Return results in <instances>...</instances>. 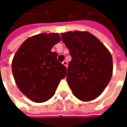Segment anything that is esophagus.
Segmentation results:
<instances>
[{"label": "esophagus", "mask_w": 127, "mask_h": 127, "mask_svg": "<svg viewBox=\"0 0 127 127\" xmlns=\"http://www.w3.org/2000/svg\"><path fill=\"white\" fill-rule=\"evenodd\" d=\"M63 64L66 67H67V66H68V63L66 61H64L63 62Z\"/></svg>", "instance_id": "1"}]
</instances>
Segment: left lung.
Segmentation results:
<instances>
[{
	"label": "left lung",
	"mask_w": 127,
	"mask_h": 127,
	"mask_svg": "<svg viewBox=\"0 0 127 127\" xmlns=\"http://www.w3.org/2000/svg\"><path fill=\"white\" fill-rule=\"evenodd\" d=\"M70 51L66 80L74 95L80 100L94 99L108 85L113 73L111 55L94 35L86 32L61 33Z\"/></svg>",
	"instance_id": "8db88e82"
}]
</instances>
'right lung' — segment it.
<instances>
[{"instance_id":"1","label":"right lung","mask_w":127,"mask_h":127,"mask_svg":"<svg viewBox=\"0 0 127 127\" xmlns=\"http://www.w3.org/2000/svg\"><path fill=\"white\" fill-rule=\"evenodd\" d=\"M59 33H41L23 43L15 54L12 70L17 86L33 101L45 102L55 94L60 80L65 77L66 67L51 52L61 41Z\"/></svg>"}]
</instances>
